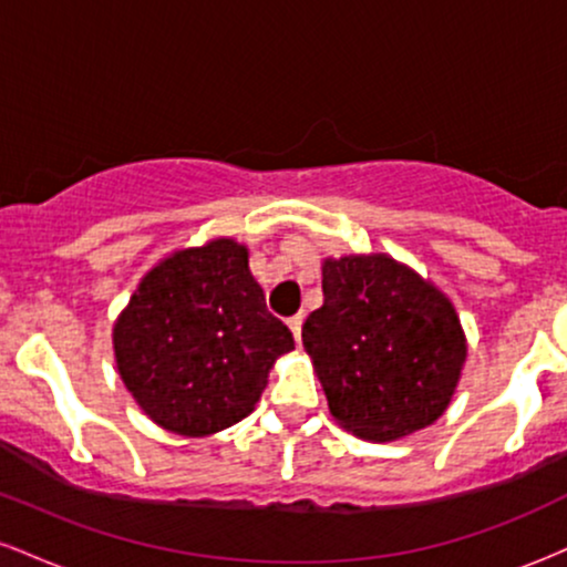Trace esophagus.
I'll return each instance as SVG.
<instances>
[{"label":"esophagus","mask_w":567,"mask_h":567,"mask_svg":"<svg viewBox=\"0 0 567 567\" xmlns=\"http://www.w3.org/2000/svg\"><path fill=\"white\" fill-rule=\"evenodd\" d=\"M301 324H303V317L301 315L290 317V320H288V328L292 330V338H296V341H301Z\"/></svg>","instance_id":"esophagus-1"}]
</instances>
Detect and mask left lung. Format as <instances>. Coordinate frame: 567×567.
<instances>
[{
    "instance_id": "obj_1",
    "label": "left lung",
    "mask_w": 567,
    "mask_h": 567,
    "mask_svg": "<svg viewBox=\"0 0 567 567\" xmlns=\"http://www.w3.org/2000/svg\"><path fill=\"white\" fill-rule=\"evenodd\" d=\"M322 292L301 338L338 424L373 442L434 424L466 360L445 292L383 252L324 258Z\"/></svg>"
}]
</instances>
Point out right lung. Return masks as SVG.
<instances>
[{"mask_svg":"<svg viewBox=\"0 0 567 567\" xmlns=\"http://www.w3.org/2000/svg\"><path fill=\"white\" fill-rule=\"evenodd\" d=\"M296 347L266 309L247 247L213 239L159 261L114 322L127 392L162 429L207 437L261 400L277 357Z\"/></svg>","mask_w":567,"mask_h":567,"instance_id":"obj_1","label":"right lung"}]
</instances>
